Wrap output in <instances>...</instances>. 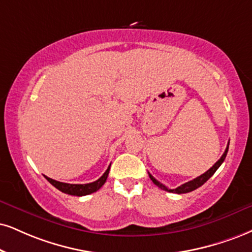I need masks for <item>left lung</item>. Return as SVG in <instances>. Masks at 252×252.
<instances>
[{
	"mask_svg": "<svg viewBox=\"0 0 252 252\" xmlns=\"http://www.w3.org/2000/svg\"><path fill=\"white\" fill-rule=\"evenodd\" d=\"M228 150H229V145L226 146L224 153H223V155L221 157V159L217 161V162H216L215 164H214L212 168L208 169L206 173H203V174H202V175L197 176L196 179L191 180V181L183 183V185H181V186H180V187L175 188V189H169V188H167L166 186L162 185V183H160L155 178H153V176H152L150 173H148V175H150V178H151L152 181H153L154 185H157L158 187L162 189V190H166V191H169V192H176V194H186V192L192 191V190H195V189H197L198 187H201V186L203 185V183H206V182L208 181V180L212 178V176L214 175V173H215L216 170L219 169V167L221 166V164L223 163V161H224L225 157H226V153H228Z\"/></svg>",
	"mask_w": 252,
	"mask_h": 252,
	"instance_id": "obj_1",
	"label": "left lung"
}]
</instances>
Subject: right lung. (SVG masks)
<instances>
[{
  "label": "right lung",
  "mask_w": 252,
  "mask_h": 252,
  "mask_svg": "<svg viewBox=\"0 0 252 252\" xmlns=\"http://www.w3.org/2000/svg\"><path fill=\"white\" fill-rule=\"evenodd\" d=\"M110 167H111V164L108 166L106 172L102 174V175L97 180V181L91 182V183H85V185H71V183L60 182V181H56V180L48 178V176H45V179L48 180V181L50 182L54 187L57 188L58 190L63 191V192H65V194L74 195V196H84V195L92 194V192L99 190V189L102 187V185L106 182L108 173H110Z\"/></svg>",
  "instance_id": "add662e5"
}]
</instances>
